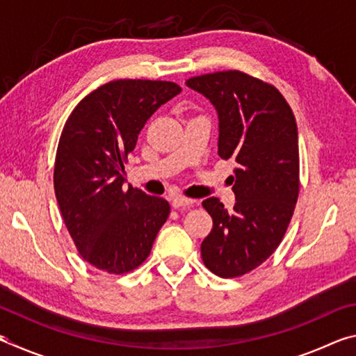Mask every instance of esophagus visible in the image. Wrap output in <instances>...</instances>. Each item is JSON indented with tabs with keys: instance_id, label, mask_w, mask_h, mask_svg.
Wrapping results in <instances>:
<instances>
[{
	"instance_id": "34e87169",
	"label": "esophagus",
	"mask_w": 356,
	"mask_h": 356,
	"mask_svg": "<svg viewBox=\"0 0 356 356\" xmlns=\"http://www.w3.org/2000/svg\"><path fill=\"white\" fill-rule=\"evenodd\" d=\"M195 202H196L195 200H190V197H185V196H180V195L174 196V197H172V201H171V204H172V207H174V209L188 207V206H193V204H195Z\"/></svg>"
}]
</instances>
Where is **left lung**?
Returning a JSON list of instances; mask_svg holds the SVG:
<instances>
[{
  "instance_id": "obj_1",
  "label": "left lung",
  "mask_w": 356,
  "mask_h": 356,
  "mask_svg": "<svg viewBox=\"0 0 356 356\" xmlns=\"http://www.w3.org/2000/svg\"><path fill=\"white\" fill-rule=\"evenodd\" d=\"M186 86L207 97L218 113V155L234 160L236 204L202 201L213 227L201 243L210 272L237 278L273 254L292 220L300 190L295 116L272 84L240 70L193 76Z\"/></svg>"
}]
</instances>
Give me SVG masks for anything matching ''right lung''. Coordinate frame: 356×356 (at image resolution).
<instances>
[{"label": "right lung", "mask_w": 356, "mask_h": 356, "mask_svg": "<svg viewBox=\"0 0 356 356\" xmlns=\"http://www.w3.org/2000/svg\"><path fill=\"white\" fill-rule=\"evenodd\" d=\"M182 91L172 81L114 80L88 94L65 120L55 193L84 261L113 275L146 261L170 216L163 197L124 186V163L147 119Z\"/></svg>", "instance_id": "right-lung-1"}]
</instances>
